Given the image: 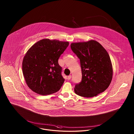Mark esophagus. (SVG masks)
<instances>
[{
    "label": "esophagus",
    "mask_w": 134,
    "mask_h": 134,
    "mask_svg": "<svg viewBox=\"0 0 134 134\" xmlns=\"http://www.w3.org/2000/svg\"><path fill=\"white\" fill-rule=\"evenodd\" d=\"M71 78V75H69L68 77H67V79H68V80H70V79Z\"/></svg>",
    "instance_id": "34e87169"
}]
</instances>
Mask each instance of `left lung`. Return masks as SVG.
I'll return each mask as SVG.
<instances>
[{
  "instance_id": "obj_1",
  "label": "left lung",
  "mask_w": 134,
  "mask_h": 134,
  "mask_svg": "<svg viewBox=\"0 0 134 134\" xmlns=\"http://www.w3.org/2000/svg\"><path fill=\"white\" fill-rule=\"evenodd\" d=\"M72 51L80 59L81 81L75 85L74 91L78 96L92 97L108 88L113 78V67L108 53L98 42L72 43Z\"/></svg>"
}]
</instances>
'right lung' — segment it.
<instances>
[{"instance_id":"1","label":"right lung","mask_w":134,"mask_h":134,"mask_svg":"<svg viewBox=\"0 0 134 134\" xmlns=\"http://www.w3.org/2000/svg\"><path fill=\"white\" fill-rule=\"evenodd\" d=\"M69 42L43 39L30 48L23 61V72L29 87L38 94L55 93L62 86L65 79L58 59Z\"/></svg>"}]
</instances>
